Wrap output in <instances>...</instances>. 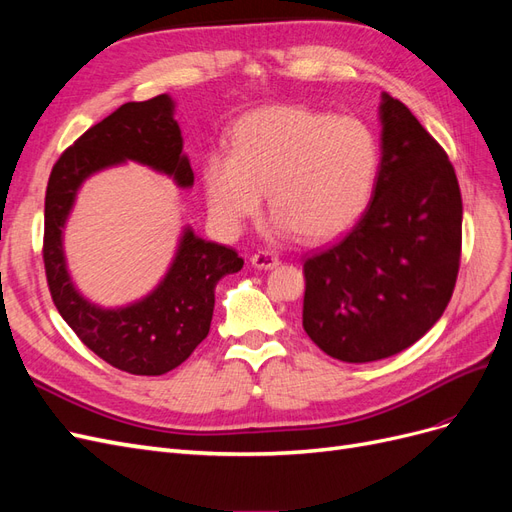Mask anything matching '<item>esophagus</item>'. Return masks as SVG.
<instances>
[{"mask_svg": "<svg viewBox=\"0 0 512 512\" xmlns=\"http://www.w3.org/2000/svg\"><path fill=\"white\" fill-rule=\"evenodd\" d=\"M250 262H252V265H254L256 269H273V267L280 265V258H277V256H275L273 252H269V250H258L256 254H252Z\"/></svg>", "mask_w": 512, "mask_h": 512, "instance_id": "34e87169", "label": "esophagus"}]
</instances>
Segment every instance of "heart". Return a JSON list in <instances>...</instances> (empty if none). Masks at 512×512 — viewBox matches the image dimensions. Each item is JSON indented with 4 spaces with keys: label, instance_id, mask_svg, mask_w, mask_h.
I'll return each instance as SVG.
<instances>
[{
    "label": "heart",
    "instance_id": "1",
    "mask_svg": "<svg viewBox=\"0 0 512 512\" xmlns=\"http://www.w3.org/2000/svg\"><path fill=\"white\" fill-rule=\"evenodd\" d=\"M378 168V138L361 119L280 104L235 123L228 153L207 156L203 183L211 218L228 235L256 218L267 192L277 230L327 241L361 218Z\"/></svg>",
    "mask_w": 512,
    "mask_h": 512
}]
</instances>
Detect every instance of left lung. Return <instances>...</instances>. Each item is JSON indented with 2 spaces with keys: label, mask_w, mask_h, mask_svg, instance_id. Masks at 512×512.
<instances>
[{
  "label": "left lung",
  "mask_w": 512,
  "mask_h": 512,
  "mask_svg": "<svg viewBox=\"0 0 512 512\" xmlns=\"http://www.w3.org/2000/svg\"><path fill=\"white\" fill-rule=\"evenodd\" d=\"M382 160L350 232L303 262V329L333 359L369 363L418 342L453 297L461 190L442 145L382 96Z\"/></svg>",
  "instance_id": "1"
}]
</instances>
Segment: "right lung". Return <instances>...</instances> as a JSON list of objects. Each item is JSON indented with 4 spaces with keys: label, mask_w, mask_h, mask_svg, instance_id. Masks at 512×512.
<instances>
[{
    "label": "right lung",
    "mask_w": 512,
    "mask_h": 512,
    "mask_svg": "<svg viewBox=\"0 0 512 512\" xmlns=\"http://www.w3.org/2000/svg\"><path fill=\"white\" fill-rule=\"evenodd\" d=\"M181 149L173 100L162 94L128 102L61 153L46 185L42 260L51 299L91 352L134 376H162L188 359L209 333L215 284L224 275L237 273L243 258L232 247L198 239L185 230L173 267L147 299L123 309H100L87 303L70 282L61 228L81 183L96 170L123 160L162 170L188 188L194 173Z\"/></svg>",
    "instance_id": "right-lung-1"
}]
</instances>
